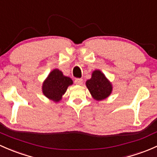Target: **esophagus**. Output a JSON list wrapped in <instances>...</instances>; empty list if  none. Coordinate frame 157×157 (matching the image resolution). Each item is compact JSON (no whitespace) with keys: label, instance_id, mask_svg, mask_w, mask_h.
Instances as JSON below:
<instances>
[{"label":"esophagus","instance_id":"esophagus-1","mask_svg":"<svg viewBox=\"0 0 157 157\" xmlns=\"http://www.w3.org/2000/svg\"><path fill=\"white\" fill-rule=\"evenodd\" d=\"M74 83L77 84V85H82V84H83V80L80 78H77L74 80Z\"/></svg>","mask_w":157,"mask_h":157}]
</instances>
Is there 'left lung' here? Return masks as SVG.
I'll list each match as a JSON object with an SVG mask.
<instances>
[{
    "instance_id": "left-lung-1",
    "label": "left lung",
    "mask_w": 157,
    "mask_h": 157,
    "mask_svg": "<svg viewBox=\"0 0 157 157\" xmlns=\"http://www.w3.org/2000/svg\"><path fill=\"white\" fill-rule=\"evenodd\" d=\"M92 96L97 101L105 99L112 92V84L99 70L92 72L91 79L86 82Z\"/></svg>"
}]
</instances>
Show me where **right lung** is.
I'll use <instances>...</instances> for the list:
<instances>
[{
    "label": "right lung",
    "instance_id": "add662e5",
    "mask_svg": "<svg viewBox=\"0 0 157 157\" xmlns=\"http://www.w3.org/2000/svg\"><path fill=\"white\" fill-rule=\"evenodd\" d=\"M72 84L73 81L70 77L64 76L59 69H54L43 83V93L49 99L58 102L62 99L67 87Z\"/></svg>",
    "mask_w": 157,
    "mask_h": 157
}]
</instances>
